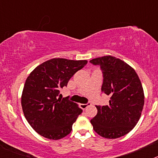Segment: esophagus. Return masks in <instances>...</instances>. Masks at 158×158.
I'll return each instance as SVG.
<instances>
[{
    "mask_svg": "<svg viewBox=\"0 0 158 158\" xmlns=\"http://www.w3.org/2000/svg\"><path fill=\"white\" fill-rule=\"evenodd\" d=\"M90 104H91V103H89H89H87V104H81L80 107H81V108H82V109H85L86 107H89Z\"/></svg>",
    "mask_w": 158,
    "mask_h": 158,
    "instance_id": "34e87169",
    "label": "esophagus"
}]
</instances>
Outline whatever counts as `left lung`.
Masks as SVG:
<instances>
[{
	"mask_svg": "<svg viewBox=\"0 0 158 158\" xmlns=\"http://www.w3.org/2000/svg\"><path fill=\"white\" fill-rule=\"evenodd\" d=\"M103 73L101 91L111 96L109 104L96 105L97 114L91 119L93 129L105 139H117L136 126L144 106L140 79L128 64L112 56L92 59Z\"/></svg>",
	"mask_w": 158,
	"mask_h": 158,
	"instance_id": "1",
	"label": "left lung"
}]
</instances>
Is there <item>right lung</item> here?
Listing matches in <instances>:
<instances>
[{"label":"right lung","instance_id":"obj_1","mask_svg":"<svg viewBox=\"0 0 158 158\" xmlns=\"http://www.w3.org/2000/svg\"><path fill=\"white\" fill-rule=\"evenodd\" d=\"M87 63L86 60L53 58L36 67L27 77L21 105L25 118L39 135L58 140L70 133L82 110L68 97L58 98L59 89L67 86L75 73Z\"/></svg>","mask_w":158,"mask_h":158}]
</instances>
